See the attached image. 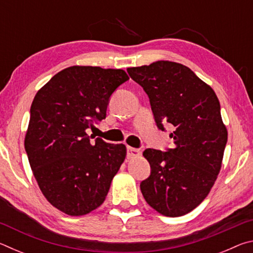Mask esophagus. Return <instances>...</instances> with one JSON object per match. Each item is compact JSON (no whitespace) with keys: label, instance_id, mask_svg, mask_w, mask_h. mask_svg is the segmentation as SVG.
<instances>
[{"label":"esophagus","instance_id":"esophagus-1","mask_svg":"<svg viewBox=\"0 0 253 253\" xmlns=\"http://www.w3.org/2000/svg\"><path fill=\"white\" fill-rule=\"evenodd\" d=\"M140 155V151L137 148H132V147H127V158H134Z\"/></svg>","mask_w":253,"mask_h":253}]
</instances>
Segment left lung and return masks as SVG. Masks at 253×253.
Here are the masks:
<instances>
[{
	"label": "left lung",
	"mask_w": 253,
	"mask_h": 253,
	"mask_svg": "<svg viewBox=\"0 0 253 253\" xmlns=\"http://www.w3.org/2000/svg\"><path fill=\"white\" fill-rule=\"evenodd\" d=\"M127 72L147 93L158 129L174 126L172 148L144 151L151 175L140 183V191L163 215H184L202 203L220 172L228 131L219 99L181 63L157 61Z\"/></svg>",
	"instance_id": "left-lung-1"
}]
</instances>
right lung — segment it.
<instances>
[{"label":"right lung","mask_w":253,"mask_h":253,"mask_svg":"<svg viewBox=\"0 0 253 253\" xmlns=\"http://www.w3.org/2000/svg\"><path fill=\"white\" fill-rule=\"evenodd\" d=\"M129 80L122 69L74 66L53 76L30 109L24 147L46 200L68 215L100 207L126 157L123 144L85 130L106 118L110 97Z\"/></svg>","instance_id":"right-lung-1"}]
</instances>
